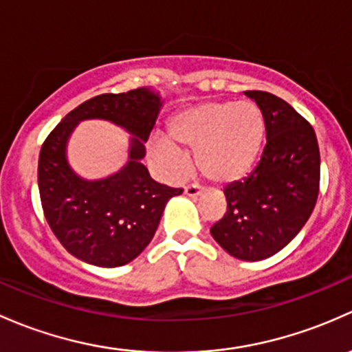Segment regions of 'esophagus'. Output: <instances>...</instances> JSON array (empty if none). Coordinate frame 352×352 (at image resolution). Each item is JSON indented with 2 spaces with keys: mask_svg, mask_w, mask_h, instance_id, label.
I'll return each mask as SVG.
<instances>
[{
  "mask_svg": "<svg viewBox=\"0 0 352 352\" xmlns=\"http://www.w3.org/2000/svg\"><path fill=\"white\" fill-rule=\"evenodd\" d=\"M184 195H186V197H190V198H197V197H200V195H201V188L191 184V186L184 188Z\"/></svg>",
  "mask_w": 352,
  "mask_h": 352,
  "instance_id": "obj_1",
  "label": "esophagus"
}]
</instances>
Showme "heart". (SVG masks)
<instances>
[{"label":"heart","instance_id":"1","mask_svg":"<svg viewBox=\"0 0 352 352\" xmlns=\"http://www.w3.org/2000/svg\"><path fill=\"white\" fill-rule=\"evenodd\" d=\"M264 115L251 101H206L169 120L168 140H155L152 154L162 175L177 179L186 169L179 149L195 151L203 177L219 184L242 179L252 171L264 144Z\"/></svg>","mask_w":352,"mask_h":352}]
</instances>
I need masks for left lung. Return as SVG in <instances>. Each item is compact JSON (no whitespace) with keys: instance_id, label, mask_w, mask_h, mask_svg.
<instances>
[{"instance_id":"obj_1","label":"left lung","mask_w":352,"mask_h":352,"mask_svg":"<svg viewBox=\"0 0 352 352\" xmlns=\"http://www.w3.org/2000/svg\"><path fill=\"white\" fill-rule=\"evenodd\" d=\"M245 95L263 111L266 146L254 171L223 190L227 212L210 232L230 256L261 261L288 245L310 219L320 152L311 125L292 104L266 91Z\"/></svg>"}]
</instances>
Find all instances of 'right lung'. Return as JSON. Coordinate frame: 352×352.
<instances>
[{
	"label": "right lung",
	"instance_id": "1",
	"mask_svg": "<svg viewBox=\"0 0 352 352\" xmlns=\"http://www.w3.org/2000/svg\"><path fill=\"white\" fill-rule=\"evenodd\" d=\"M159 93L149 88L104 93L69 111L49 133L38 155V191L43 215L67 252L100 267L135 259L149 245L166 203L181 188L154 181L142 164L146 146L161 111ZM82 120H107L131 135L129 161L120 172L89 182L72 171L67 140Z\"/></svg>",
	"mask_w": 352,
	"mask_h": 352
}]
</instances>
